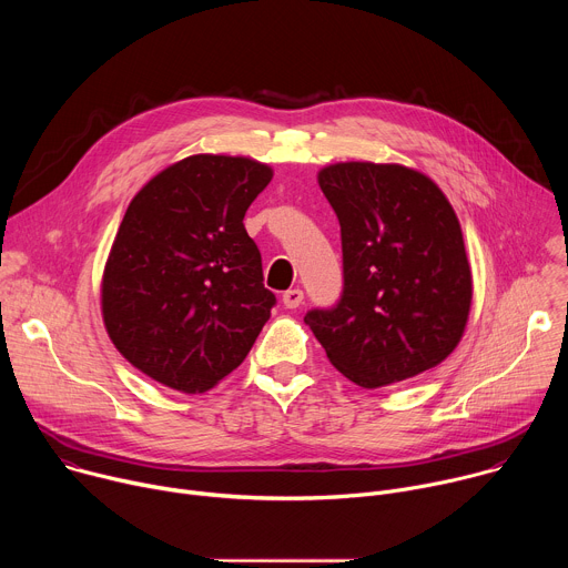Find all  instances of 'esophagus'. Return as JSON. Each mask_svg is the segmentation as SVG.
Returning a JSON list of instances; mask_svg holds the SVG:
<instances>
[{"label":"esophagus","mask_w":568,"mask_h":568,"mask_svg":"<svg viewBox=\"0 0 568 568\" xmlns=\"http://www.w3.org/2000/svg\"><path fill=\"white\" fill-rule=\"evenodd\" d=\"M303 298H305V294H303V290H298V287H292V290L283 292V305L290 307V310L298 307V305L303 303Z\"/></svg>","instance_id":"1"}]
</instances>
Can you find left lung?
<instances>
[{
	"label": "left lung",
	"mask_w": 568,
	"mask_h": 568,
	"mask_svg": "<svg viewBox=\"0 0 568 568\" xmlns=\"http://www.w3.org/2000/svg\"><path fill=\"white\" fill-rule=\"evenodd\" d=\"M342 226L344 290L303 321L364 388L438 366L460 342L471 272L458 217L423 173L348 161L318 173Z\"/></svg>",
	"instance_id": "1"
}]
</instances>
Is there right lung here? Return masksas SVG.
<instances>
[{"label":"right lung","mask_w":568,"mask_h":568,"mask_svg":"<svg viewBox=\"0 0 568 568\" xmlns=\"http://www.w3.org/2000/svg\"><path fill=\"white\" fill-rule=\"evenodd\" d=\"M272 169L195 154L130 202L103 274V318L119 353L152 379L202 393L252 351L276 305L245 213Z\"/></svg>","instance_id":"1"}]
</instances>
